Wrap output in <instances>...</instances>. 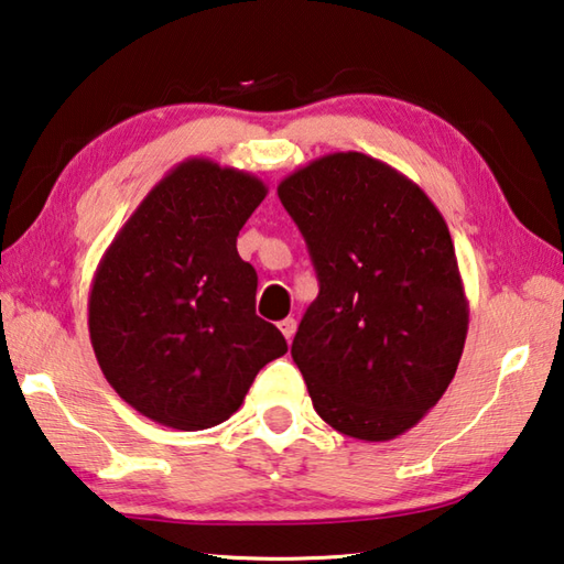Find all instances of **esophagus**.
<instances>
[{
	"label": "esophagus",
	"instance_id": "obj_1",
	"mask_svg": "<svg viewBox=\"0 0 564 564\" xmlns=\"http://www.w3.org/2000/svg\"><path fill=\"white\" fill-rule=\"evenodd\" d=\"M279 327H281V333H283L285 340L291 343L293 335H295V327H299V323H295V317H285V321L279 323Z\"/></svg>",
	"mask_w": 564,
	"mask_h": 564
}]
</instances>
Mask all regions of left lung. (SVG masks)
I'll use <instances>...</instances> for the list:
<instances>
[{"label":"left lung","mask_w":564,"mask_h":564,"mask_svg":"<svg viewBox=\"0 0 564 564\" xmlns=\"http://www.w3.org/2000/svg\"><path fill=\"white\" fill-rule=\"evenodd\" d=\"M321 283L293 337L315 412L389 442L452 384L468 301L452 234L424 189L362 152H333L279 184Z\"/></svg>","instance_id":"obj_1"}]
</instances>
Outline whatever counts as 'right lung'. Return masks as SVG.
Listing matches in <instances>:
<instances>
[{
  "instance_id": "right-lung-1",
  "label": "right lung",
  "mask_w": 564,
  "mask_h": 564,
  "mask_svg": "<svg viewBox=\"0 0 564 564\" xmlns=\"http://www.w3.org/2000/svg\"><path fill=\"white\" fill-rule=\"evenodd\" d=\"M265 194L249 172L184 160L98 263L90 345L110 387L152 422L180 432L227 422L261 367L289 350L256 315L259 279L237 251Z\"/></svg>"
}]
</instances>
